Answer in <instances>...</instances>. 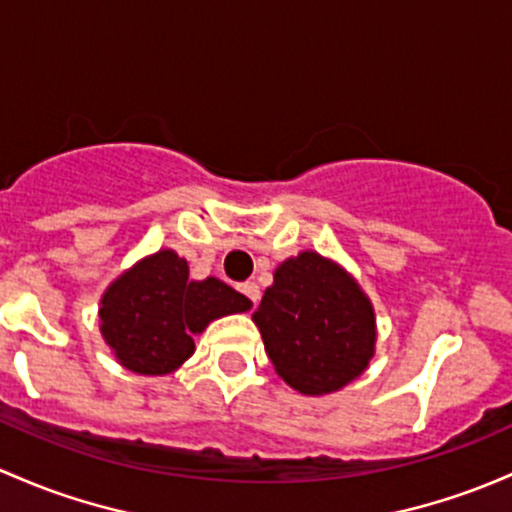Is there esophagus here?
Listing matches in <instances>:
<instances>
[{"label":"esophagus","instance_id":"obj_1","mask_svg":"<svg viewBox=\"0 0 512 512\" xmlns=\"http://www.w3.org/2000/svg\"><path fill=\"white\" fill-rule=\"evenodd\" d=\"M240 292L245 294V297L252 301V306L260 304V287H257L255 282H245V284H240Z\"/></svg>","mask_w":512,"mask_h":512}]
</instances>
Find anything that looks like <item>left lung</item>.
<instances>
[{
  "label": "left lung",
  "mask_w": 512,
  "mask_h": 512,
  "mask_svg": "<svg viewBox=\"0 0 512 512\" xmlns=\"http://www.w3.org/2000/svg\"><path fill=\"white\" fill-rule=\"evenodd\" d=\"M274 370L301 395H328L363 375L375 353V311L360 284L319 252L274 270L252 314Z\"/></svg>",
  "instance_id": "8db88e82"
}]
</instances>
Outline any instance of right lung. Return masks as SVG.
Wrapping results in <instances>:
<instances>
[{
  "label": "right lung",
  "mask_w": 512,
  "mask_h": 512,
  "mask_svg": "<svg viewBox=\"0 0 512 512\" xmlns=\"http://www.w3.org/2000/svg\"><path fill=\"white\" fill-rule=\"evenodd\" d=\"M252 301L220 279H188L174 250H159L122 272L100 299V333L115 358L139 375L174 373L196 351L211 321L242 314Z\"/></svg>",
  "instance_id": "add662e5"
}]
</instances>
